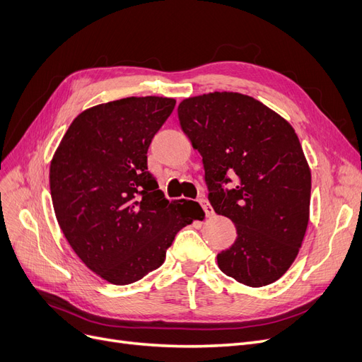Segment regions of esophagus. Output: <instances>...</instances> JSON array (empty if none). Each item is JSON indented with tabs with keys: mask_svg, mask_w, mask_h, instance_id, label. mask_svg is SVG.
Listing matches in <instances>:
<instances>
[{
	"mask_svg": "<svg viewBox=\"0 0 362 362\" xmlns=\"http://www.w3.org/2000/svg\"><path fill=\"white\" fill-rule=\"evenodd\" d=\"M198 203L202 204V207H203V210H204V213H206V216H207V218H210V216L215 215V211H213V207L206 202L204 198H199V199H198Z\"/></svg>",
	"mask_w": 362,
	"mask_h": 362,
	"instance_id": "34e87169",
	"label": "esophagus"
}]
</instances>
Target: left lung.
<instances>
[{"mask_svg":"<svg viewBox=\"0 0 362 362\" xmlns=\"http://www.w3.org/2000/svg\"><path fill=\"white\" fill-rule=\"evenodd\" d=\"M177 115L203 156L211 207L237 230L234 245L218 253L219 269L252 288L276 282L297 258L309 223L312 176L296 131L237 92L186 98Z\"/></svg>","mask_w":362,"mask_h":362,"instance_id":"1","label":"left lung"}]
</instances>
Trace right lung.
Instances as JSON below:
<instances>
[{"instance_id":"1","label":"right lung","mask_w":362,"mask_h":362,"mask_svg":"<svg viewBox=\"0 0 362 362\" xmlns=\"http://www.w3.org/2000/svg\"><path fill=\"white\" fill-rule=\"evenodd\" d=\"M176 100L129 97L80 113L50 163L61 230L89 270L129 285L156 270L183 226L204 215L168 202L147 171V149Z\"/></svg>"}]
</instances>
